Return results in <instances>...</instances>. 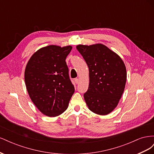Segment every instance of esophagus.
<instances>
[{
  "instance_id": "1",
  "label": "esophagus",
  "mask_w": 154,
  "mask_h": 154,
  "mask_svg": "<svg viewBox=\"0 0 154 154\" xmlns=\"http://www.w3.org/2000/svg\"><path fill=\"white\" fill-rule=\"evenodd\" d=\"M74 82H75L76 84H78V83H79V79L78 78H75V79H74Z\"/></svg>"
}]
</instances>
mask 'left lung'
<instances>
[{"label":"left lung","mask_w":154,"mask_h":154,"mask_svg":"<svg viewBox=\"0 0 154 154\" xmlns=\"http://www.w3.org/2000/svg\"><path fill=\"white\" fill-rule=\"evenodd\" d=\"M76 49L89 71V84L83 95L88 108L97 114H109L123 93L127 81L125 65L119 55L103 44L78 45Z\"/></svg>","instance_id":"1"}]
</instances>
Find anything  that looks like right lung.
Returning a JSON list of instances; mask_svg holds the SVG:
<instances>
[{"mask_svg": "<svg viewBox=\"0 0 154 154\" xmlns=\"http://www.w3.org/2000/svg\"><path fill=\"white\" fill-rule=\"evenodd\" d=\"M71 49V45L46 46L36 51L26 65L27 92L37 109L49 117L66 111L74 92L66 62Z\"/></svg>", "mask_w": 154, "mask_h": 154, "instance_id": "add662e5", "label": "right lung"}]
</instances>
